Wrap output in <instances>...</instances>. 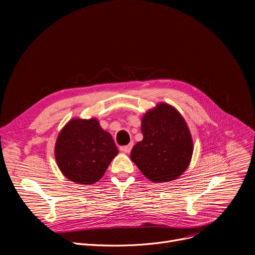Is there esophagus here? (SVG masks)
<instances>
[{
	"mask_svg": "<svg viewBox=\"0 0 255 255\" xmlns=\"http://www.w3.org/2000/svg\"><path fill=\"white\" fill-rule=\"evenodd\" d=\"M132 145H133L132 143H129L127 145H122V146H120V150L124 153H129L132 149Z\"/></svg>",
	"mask_w": 255,
	"mask_h": 255,
	"instance_id": "obj_1",
	"label": "esophagus"
}]
</instances>
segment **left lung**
Returning a JSON list of instances; mask_svg holds the SVG:
<instances>
[{"label": "left lung", "mask_w": 255, "mask_h": 255, "mask_svg": "<svg viewBox=\"0 0 255 255\" xmlns=\"http://www.w3.org/2000/svg\"><path fill=\"white\" fill-rule=\"evenodd\" d=\"M143 138L131 151V160L144 177L155 183L179 178L188 167L193 152L190 131L181 114L159 103L141 119Z\"/></svg>", "instance_id": "8db88e82"}]
</instances>
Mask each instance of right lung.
Segmentation results:
<instances>
[{
  "mask_svg": "<svg viewBox=\"0 0 255 255\" xmlns=\"http://www.w3.org/2000/svg\"><path fill=\"white\" fill-rule=\"evenodd\" d=\"M118 153L112 135L94 118L70 120L61 130L55 146L63 175L85 185L99 181Z\"/></svg>",
  "mask_w": 255,
  "mask_h": 255,
  "instance_id": "obj_1",
  "label": "right lung"
}]
</instances>
